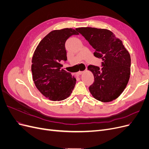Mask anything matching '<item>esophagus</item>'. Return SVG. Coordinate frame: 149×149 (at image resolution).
Wrapping results in <instances>:
<instances>
[{
    "instance_id": "obj_1",
    "label": "esophagus",
    "mask_w": 149,
    "mask_h": 149,
    "mask_svg": "<svg viewBox=\"0 0 149 149\" xmlns=\"http://www.w3.org/2000/svg\"><path fill=\"white\" fill-rule=\"evenodd\" d=\"M84 73V71H79L78 72V73H76V74L77 75V76H79V75H81V74H83Z\"/></svg>"
}]
</instances>
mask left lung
Here are the masks:
<instances>
[{
  "label": "left lung",
  "instance_id": "8db88e82",
  "mask_svg": "<svg viewBox=\"0 0 149 149\" xmlns=\"http://www.w3.org/2000/svg\"><path fill=\"white\" fill-rule=\"evenodd\" d=\"M95 49L94 55L101 58L102 68L89 65L94 81L89 88L96 100L107 102L118 98L127 86L130 74L131 60L123 42L107 29L92 27L76 29Z\"/></svg>",
  "mask_w": 149,
  "mask_h": 149
}]
</instances>
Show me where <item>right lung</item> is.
<instances>
[{
	"label": "right lung",
	"instance_id": "obj_1",
	"mask_svg": "<svg viewBox=\"0 0 149 149\" xmlns=\"http://www.w3.org/2000/svg\"><path fill=\"white\" fill-rule=\"evenodd\" d=\"M79 33L73 29L50 31L39 43L31 60V72L36 87L44 96L52 101L68 97L76 79L63 69L61 61H66L65 42L73 35Z\"/></svg>",
	"mask_w": 149,
	"mask_h": 149
}]
</instances>
